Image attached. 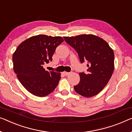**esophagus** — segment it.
<instances>
[{"label":"esophagus","instance_id":"obj_1","mask_svg":"<svg viewBox=\"0 0 132 132\" xmlns=\"http://www.w3.org/2000/svg\"><path fill=\"white\" fill-rule=\"evenodd\" d=\"M63 74H64L65 76H68V75H70V73H69V72H63Z\"/></svg>","mask_w":132,"mask_h":132}]
</instances>
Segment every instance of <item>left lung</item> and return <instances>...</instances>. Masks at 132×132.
I'll list each match as a JSON object with an SVG mask.
<instances>
[{
  "label": "left lung",
  "mask_w": 132,
  "mask_h": 132,
  "mask_svg": "<svg viewBox=\"0 0 132 132\" xmlns=\"http://www.w3.org/2000/svg\"><path fill=\"white\" fill-rule=\"evenodd\" d=\"M63 38L77 52L80 62H88V73H79L80 82L74 86L75 91L87 98L97 95L108 84L113 73V50L103 38L93 34Z\"/></svg>",
  "instance_id": "obj_1"
}]
</instances>
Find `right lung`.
<instances>
[{"mask_svg": "<svg viewBox=\"0 0 132 132\" xmlns=\"http://www.w3.org/2000/svg\"><path fill=\"white\" fill-rule=\"evenodd\" d=\"M63 41L62 37L35 35L21 43L13 53V70L21 84L31 94L46 97L57 86L60 73L47 71L43 65L52 62L56 47Z\"/></svg>", "mask_w": 132, "mask_h": 132, "instance_id": "1", "label": "right lung"}]
</instances>
